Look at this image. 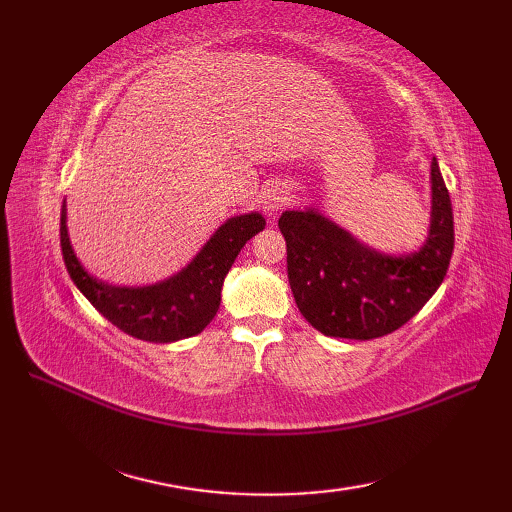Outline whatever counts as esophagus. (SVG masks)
Masks as SVG:
<instances>
[{
  "mask_svg": "<svg viewBox=\"0 0 512 512\" xmlns=\"http://www.w3.org/2000/svg\"><path fill=\"white\" fill-rule=\"evenodd\" d=\"M288 202V189L284 187V184H270V187L264 191V211L268 215H275L281 206H284Z\"/></svg>",
  "mask_w": 512,
  "mask_h": 512,
  "instance_id": "obj_1",
  "label": "esophagus"
}]
</instances>
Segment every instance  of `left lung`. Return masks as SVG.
I'll return each instance as SVG.
<instances>
[{
  "label": "left lung",
  "mask_w": 512,
  "mask_h": 512,
  "mask_svg": "<svg viewBox=\"0 0 512 512\" xmlns=\"http://www.w3.org/2000/svg\"><path fill=\"white\" fill-rule=\"evenodd\" d=\"M429 180L427 239L405 255L361 244L317 209L281 213L288 281L312 328L339 339H378L416 317L436 295L453 255V209L436 158Z\"/></svg>",
  "instance_id": "left-lung-1"
}]
</instances>
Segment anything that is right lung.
<instances>
[{
    "instance_id": "1",
    "label": "right lung",
    "mask_w": 512,
    "mask_h": 512,
    "mask_svg": "<svg viewBox=\"0 0 512 512\" xmlns=\"http://www.w3.org/2000/svg\"><path fill=\"white\" fill-rule=\"evenodd\" d=\"M262 213L228 217L200 253L158 284L112 286L90 275L68 235V209H61V253L74 286L118 330L149 343H173L200 334L220 310L224 277L250 237L264 231Z\"/></svg>"
}]
</instances>
